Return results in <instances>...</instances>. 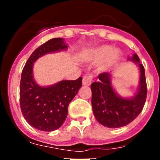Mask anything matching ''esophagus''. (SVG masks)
<instances>
[{
    "mask_svg": "<svg viewBox=\"0 0 160 160\" xmlns=\"http://www.w3.org/2000/svg\"><path fill=\"white\" fill-rule=\"evenodd\" d=\"M92 80H93V76L91 75V74H90V73L86 74V75L83 77V79H82L83 86H87V87L90 86V85L91 84V82H92Z\"/></svg>",
    "mask_w": 160,
    "mask_h": 160,
    "instance_id": "esophagus-1",
    "label": "esophagus"
}]
</instances>
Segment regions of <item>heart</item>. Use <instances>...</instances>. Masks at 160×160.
I'll return each mask as SVG.
<instances>
[{"instance_id": "1", "label": "heart", "mask_w": 160, "mask_h": 160, "mask_svg": "<svg viewBox=\"0 0 160 160\" xmlns=\"http://www.w3.org/2000/svg\"><path fill=\"white\" fill-rule=\"evenodd\" d=\"M121 52L118 49H113L109 45H102L95 48L85 50L82 53V58L90 62L98 63V69L100 71H105L112 67L119 59Z\"/></svg>"}]
</instances>
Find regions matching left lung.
<instances>
[{"label": "left lung", "mask_w": 160, "mask_h": 160, "mask_svg": "<svg viewBox=\"0 0 160 160\" xmlns=\"http://www.w3.org/2000/svg\"><path fill=\"white\" fill-rule=\"evenodd\" d=\"M128 60L136 64L140 71L139 84L135 95L130 98L120 96L113 88L111 74L109 73H100L99 81L90 86L94 117L107 128H118L129 124L140 114L146 102L148 89L143 66L136 53L128 57Z\"/></svg>", "instance_id": "obj_1"}]
</instances>
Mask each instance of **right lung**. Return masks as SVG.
<instances>
[{
    "label": "right lung",
    "mask_w": 160,
    "mask_h": 160,
    "mask_svg": "<svg viewBox=\"0 0 160 160\" xmlns=\"http://www.w3.org/2000/svg\"><path fill=\"white\" fill-rule=\"evenodd\" d=\"M63 38H52L36 49L22 70L20 82V105L24 118L32 128L42 131L58 129L67 117L68 106L82 87V78L63 80L48 87H41L32 74L33 64L49 53L67 49Z\"/></svg>",
    "instance_id": "right-lung-1"
}]
</instances>
